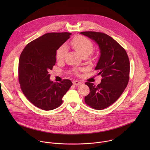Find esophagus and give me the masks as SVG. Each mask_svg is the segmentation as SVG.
I'll use <instances>...</instances> for the list:
<instances>
[{"mask_svg": "<svg viewBox=\"0 0 150 150\" xmlns=\"http://www.w3.org/2000/svg\"><path fill=\"white\" fill-rule=\"evenodd\" d=\"M73 83L75 85H80L81 84H82V83L78 81H74Z\"/></svg>", "mask_w": 150, "mask_h": 150, "instance_id": "esophagus-1", "label": "esophagus"}]
</instances>
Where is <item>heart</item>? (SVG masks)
I'll return each instance as SVG.
<instances>
[{"label":"heart","mask_w":150,"mask_h":150,"mask_svg":"<svg viewBox=\"0 0 150 150\" xmlns=\"http://www.w3.org/2000/svg\"><path fill=\"white\" fill-rule=\"evenodd\" d=\"M68 45L78 52L82 57L89 56L93 51V45L92 42L87 38L78 35L72 38L68 43ZM68 49L67 46L62 45L57 50L56 53V58L57 61H62L67 55ZM74 72L76 73L77 70L74 69Z\"/></svg>","instance_id":"1"}]
</instances>
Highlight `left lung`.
I'll return each instance as SVG.
<instances>
[{
    "label": "left lung",
    "instance_id": "obj_1",
    "mask_svg": "<svg viewBox=\"0 0 150 150\" xmlns=\"http://www.w3.org/2000/svg\"><path fill=\"white\" fill-rule=\"evenodd\" d=\"M98 45L100 56L95 68L102 76L97 86L87 82L90 93L85 102L96 110H103L114 103L122 95L129 79L130 63L125 50L112 37L103 33H80Z\"/></svg>",
    "mask_w": 150,
    "mask_h": 150
}]
</instances>
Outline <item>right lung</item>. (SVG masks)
<instances>
[{
  "instance_id": "right-lung-1",
  "label": "right lung",
  "mask_w": 150,
  "mask_h": 150,
  "mask_svg": "<svg viewBox=\"0 0 150 150\" xmlns=\"http://www.w3.org/2000/svg\"><path fill=\"white\" fill-rule=\"evenodd\" d=\"M69 33H50L28 43L21 54L18 65L20 86L27 99L44 110L56 109L72 82L64 79L53 82L50 70L56 62L57 50L70 37Z\"/></svg>"
}]
</instances>
